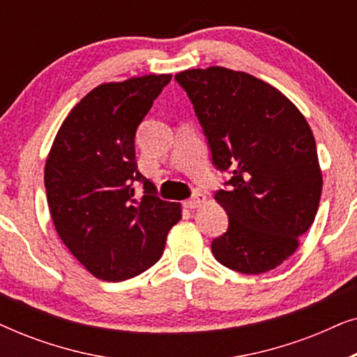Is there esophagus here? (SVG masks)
<instances>
[{
  "label": "esophagus",
  "instance_id": "obj_1",
  "mask_svg": "<svg viewBox=\"0 0 357 357\" xmlns=\"http://www.w3.org/2000/svg\"><path fill=\"white\" fill-rule=\"evenodd\" d=\"M204 199H206V197H204V195L197 193V195H193V197L190 198V199H187V202H185V206L190 208V209H195V208L202 206V204L204 203Z\"/></svg>",
  "mask_w": 357,
  "mask_h": 357
}]
</instances>
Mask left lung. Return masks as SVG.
<instances>
[{
	"label": "left lung",
	"mask_w": 357,
	"mask_h": 357,
	"mask_svg": "<svg viewBox=\"0 0 357 357\" xmlns=\"http://www.w3.org/2000/svg\"><path fill=\"white\" fill-rule=\"evenodd\" d=\"M175 81L192 100L214 167L231 175L214 195L229 216L211 243L214 258L245 275L275 270L319 209L321 170L309 123L282 92L247 73L211 66Z\"/></svg>",
	"instance_id": "8db88e82"
}]
</instances>
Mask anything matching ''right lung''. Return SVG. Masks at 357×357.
Masks as SVG:
<instances>
[{"label": "right lung", "instance_id": "1", "mask_svg": "<svg viewBox=\"0 0 357 357\" xmlns=\"http://www.w3.org/2000/svg\"><path fill=\"white\" fill-rule=\"evenodd\" d=\"M172 75L131 77L92 89L58 130L45 190L58 236L91 275L119 282L162 257L182 218L138 170L136 130ZM144 192H135L137 183Z\"/></svg>", "mask_w": 357, "mask_h": 357}]
</instances>
